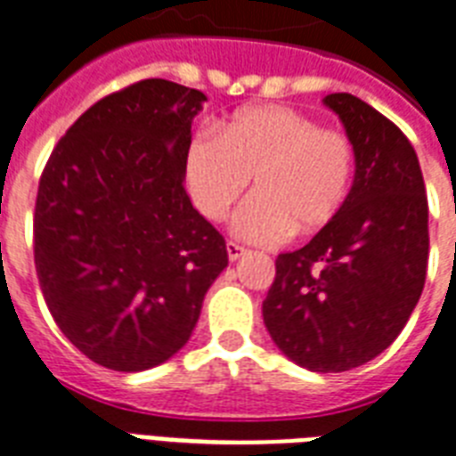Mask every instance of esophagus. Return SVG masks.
Segmentation results:
<instances>
[{"instance_id": "34e87169", "label": "esophagus", "mask_w": 456, "mask_h": 456, "mask_svg": "<svg viewBox=\"0 0 456 456\" xmlns=\"http://www.w3.org/2000/svg\"><path fill=\"white\" fill-rule=\"evenodd\" d=\"M243 253H246V248H243V246H239L236 241H227V256H229V260H232V263L241 258Z\"/></svg>"}]
</instances>
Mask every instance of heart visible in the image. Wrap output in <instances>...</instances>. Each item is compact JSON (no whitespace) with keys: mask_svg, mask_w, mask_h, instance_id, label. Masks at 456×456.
Wrapping results in <instances>:
<instances>
[{"mask_svg":"<svg viewBox=\"0 0 456 456\" xmlns=\"http://www.w3.org/2000/svg\"><path fill=\"white\" fill-rule=\"evenodd\" d=\"M356 151L349 135L308 114L263 104L248 107L191 141L186 179L198 210L224 220L248 189L232 227L253 243H277L294 234H313L335 220L349 196Z\"/></svg>","mask_w":456,"mask_h":456,"instance_id":"heart-1","label":"heart"}]
</instances>
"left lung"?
Returning <instances> with one entry per match:
<instances>
[{
    "label": "left lung",
    "instance_id": "8db88e82",
    "mask_svg": "<svg viewBox=\"0 0 456 456\" xmlns=\"http://www.w3.org/2000/svg\"><path fill=\"white\" fill-rule=\"evenodd\" d=\"M322 104L356 151L352 191L304 248L277 256L263 321L297 366L342 373L385 352L421 298L428 198L413 145L387 117L349 93Z\"/></svg>",
    "mask_w": 456,
    "mask_h": 456
}]
</instances>
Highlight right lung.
I'll return each instance as SVG.
<instances>
[{
  "label": "right lung",
  "instance_id": "add662e5",
  "mask_svg": "<svg viewBox=\"0 0 456 456\" xmlns=\"http://www.w3.org/2000/svg\"><path fill=\"white\" fill-rule=\"evenodd\" d=\"M208 97L148 78L102 97L52 151L35 203V270L90 361L135 373L189 342L227 243L183 189Z\"/></svg>",
  "mask_w": 456,
  "mask_h": 456
}]
</instances>
